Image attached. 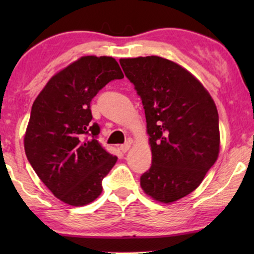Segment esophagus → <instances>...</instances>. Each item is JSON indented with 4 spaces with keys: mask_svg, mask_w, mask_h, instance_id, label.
<instances>
[{
    "mask_svg": "<svg viewBox=\"0 0 254 254\" xmlns=\"http://www.w3.org/2000/svg\"><path fill=\"white\" fill-rule=\"evenodd\" d=\"M130 142L129 141H127L126 143H124V144H121L120 145V150L123 151V152H127L128 150H129V148H130Z\"/></svg>",
    "mask_w": 254,
    "mask_h": 254,
    "instance_id": "34e87169",
    "label": "esophagus"
}]
</instances>
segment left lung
<instances>
[{"instance_id":"8db88e82","label":"left lung","mask_w":254,"mask_h":254,"mask_svg":"<svg viewBox=\"0 0 254 254\" xmlns=\"http://www.w3.org/2000/svg\"><path fill=\"white\" fill-rule=\"evenodd\" d=\"M143 105L152 161L141 176L145 194L171 203L192 193L220 152L216 105L182 65L161 57L121 59Z\"/></svg>"}]
</instances>
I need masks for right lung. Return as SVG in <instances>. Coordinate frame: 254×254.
Here are the masks:
<instances>
[{
    "label": "right lung",
    "mask_w": 254,
    "mask_h": 254,
    "mask_svg": "<svg viewBox=\"0 0 254 254\" xmlns=\"http://www.w3.org/2000/svg\"><path fill=\"white\" fill-rule=\"evenodd\" d=\"M124 78L111 57H82L55 74L34 100L24 148L31 166L58 199L92 202L117 162L98 141L90 103L107 83Z\"/></svg>",
    "instance_id": "1"
}]
</instances>
